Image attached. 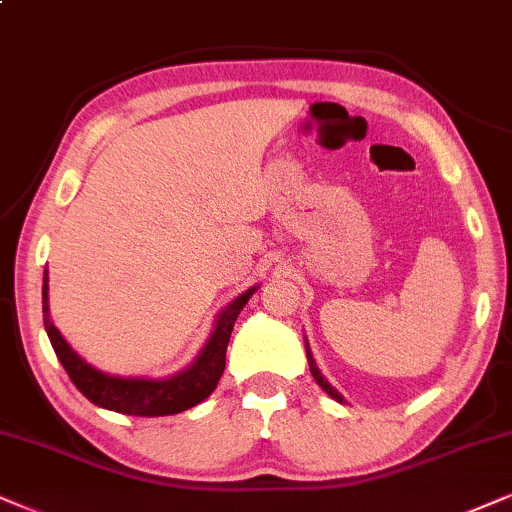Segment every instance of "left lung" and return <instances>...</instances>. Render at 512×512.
Returning a JSON list of instances; mask_svg holds the SVG:
<instances>
[{
	"label": "left lung",
	"mask_w": 512,
	"mask_h": 512,
	"mask_svg": "<svg viewBox=\"0 0 512 512\" xmlns=\"http://www.w3.org/2000/svg\"><path fill=\"white\" fill-rule=\"evenodd\" d=\"M304 347H307V361H309V371H312L314 380H316V383H319V387H321L323 392H326V394H331V397H333L335 401H340V404H342V401H345V399H342V394H340L338 390H335V387H333L331 383H328L326 378H323L319 368H316V361H314V357H312V352H309V345H307V342H304Z\"/></svg>",
	"instance_id": "8db88e82"
}]
</instances>
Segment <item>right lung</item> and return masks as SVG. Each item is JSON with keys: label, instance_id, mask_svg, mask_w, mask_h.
<instances>
[{"label": "right lung", "instance_id": "right-lung-1", "mask_svg": "<svg viewBox=\"0 0 512 512\" xmlns=\"http://www.w3.org/2000/svg\"><path fill=\"white\" fill-rule=\"evenodd\" d=\"M257 286L245 290L234 302L226 304L219 312L215 321V331L200 349L196 361L181 373H174L170 378H122V375H108L87 364L73 347L63 340L58 328L49 319V276L44 271L42 286V312H44V328L54 347L58 361L66 368V373L73 380V385L87 397L92 404L101 409L125 413V416H172L181 413L191 406L208 399L219 383L226 364V345H229L234 323L241 314V309L255 293Z\"/></svg>", "mask_w": 512, "mask_h": 512}]
</instances>
